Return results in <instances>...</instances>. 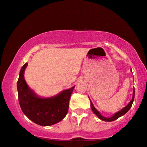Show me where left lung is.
<instances>
[{
	"mask_svg": "<svg viewBox=\"0 0 147 147\" xmlns=\"http://www.w3.org/2000/svg\"><path fill=\"white\" fill-rule=\"evenodd\" d=\"M134 94H135V91H134H134H133V96H132V99L129 102V103L127 105H126V107H124V108H123V109H121V111H119V112H117V113H114L113 114V116H111V117L110 118H106V117H104V116H102V115L100 114V113L99 111H98V110L96 109V108L94 107L93 104H92V102H91L90 100V106H91V109H92V112H93L94 113H95V115H96L97 116H98V118H99L100 119H101L102 121H113L116 120L117 119H119V117H121V116H123L124 114H126V113H127L128 111H129V109L131 108V107L132 104H133V102H134Z\"/></svg>",
	"mask_w": 147,
	"mask_h": 147,
	"instance_id": "obj_1",
	"label": "left lung"
}]
</instances>
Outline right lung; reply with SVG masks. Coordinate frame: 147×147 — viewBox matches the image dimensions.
Here are the masks:
<instances>
[{"label":"right lung","mask_w":147,"mask_h":147,"mask_svg":"<svg viewBox=\"0 0 147 147\" xmlns=\"http://www.w3.org/2000/svg\"><path fill=\"white\" fill-rule=\"evenodd\" d=\"M28 63H26L21 67L17 82L18 101L23 113L40 126H51L61 121L67 113L69 98L75 86L55 96L40 98L28 87L24 79V71Z\"/></svg>","instance_id":"right-lung-1"}]
</instances>
